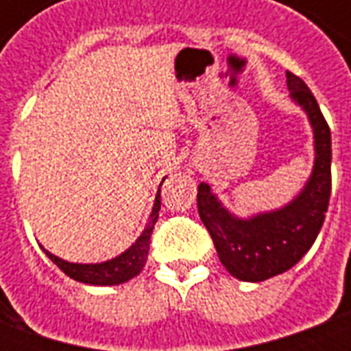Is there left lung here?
<instances>
[{"label": "left lung", "mask_w": 351, "mask_h": 351, "mask_svg": "<svg viewBox=\"0 0 351 351\" xmlns=\"http://www.w3.org/2000/svg\"><path fill=\"white\" fill-rule=\"evenodd\" d=\"M289 97L304 110L314 133V167L287 205L239 218L221 205L206 182L197 188L201 221L213 237L221 265L243 282H263L289 271L312 248L331 195V130L314 93L293 73H286Z\"/></svg>", "instance_id": "left-lung-1"}]
</instances>
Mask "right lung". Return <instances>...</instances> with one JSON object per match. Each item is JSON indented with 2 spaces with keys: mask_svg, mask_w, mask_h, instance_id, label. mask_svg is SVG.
Masks as SVG:
<instances>
[{
  "mask_svg": "<svg viewBox=\"0 0 351 351\" xmlns=\"http://www.w3.org/2000/svg\"><path fill=\"white\" fill-rule=\"evenodd\" d=\"M163 180H161V184H163ZM160 208L161 199L160 190H158V195H156V201H154L152 213H150L145 231L141 233V237L131 244L128 250L122 252L116 258L103 261V263H71V261H65V259L50 254L43 246L41 248L69 278L82 282V284H90V286H118V284H123L133 276H137L138 272L143 271L146 258H148V250H150V237H152L154 223L158 221V216H160Z\"/></svg>",
  "mask_w": 351,
  "mask_h": 351,
  "instance_id": "obj_1",
  "label": "right lung"
}]
</instances>
